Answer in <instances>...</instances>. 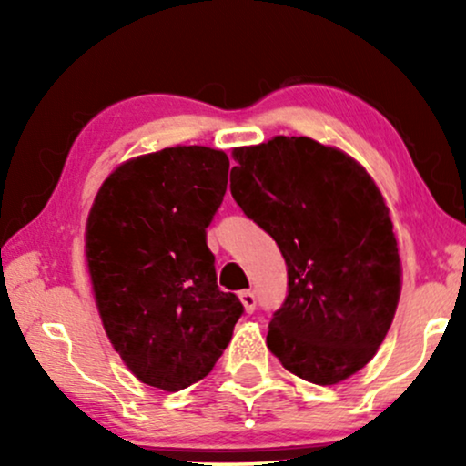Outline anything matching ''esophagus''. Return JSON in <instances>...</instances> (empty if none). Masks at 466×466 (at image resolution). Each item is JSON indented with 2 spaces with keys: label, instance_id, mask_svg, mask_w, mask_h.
<instances>
[{
  "label": "esophagus",
  "instance_id": "34e87169",
  "mask_svg": "<svg viewBox=\"0 0 466 466\" xmlns=\"http://www.w3.org/2000/svg\"><path fill=\"white\" fill-rule=\"evenodd\" d=\"M239 301H241V305H244V309L248 311V314H252L254 308H257V297H254V292H250V290H241Z\"/></svg>",
  "mask_w": 466,
  "mask_h": 466
}]
</instances>
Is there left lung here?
<instances>
[{
	"label": "left lung",
	"instance_id": "8db88e82",
	"mask_svg": "<svg viewBox=\"0 0 466 466\" xmlns=\"http://www.w3.org/2000/svg\"><path fill=\"white\" fill-rule=\"evenodd\" d=\"M233 161V199L289 267L267 348L297 378L339 384L373 359L399 305L403 269L384 195L356 158L311 137L241 146Z\"/></svg>",
	"mask_w": 466,
	"mask_h": 466
}]
</instances>
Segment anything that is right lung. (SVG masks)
Wrapping results in <instances>:
<instances>
[{
  "instance_id": "add662e5",
  "label": "right lung",
  "mask_w": 466,
  "mask_h": 466,
  "mask_svg": "<svg viewBox=\"0 0 466 466\" xmlns=\"http://www.w3.org/2000/svg\"><path fill=\"white\" fill-rule=\"evenodd\" d=\"M228 157L174 146L120 163L95 195L85 254L101 324L144 384L177 392L212 371L244 305L216 284L206 228Z\"/></svg>"
}]
</instances>
